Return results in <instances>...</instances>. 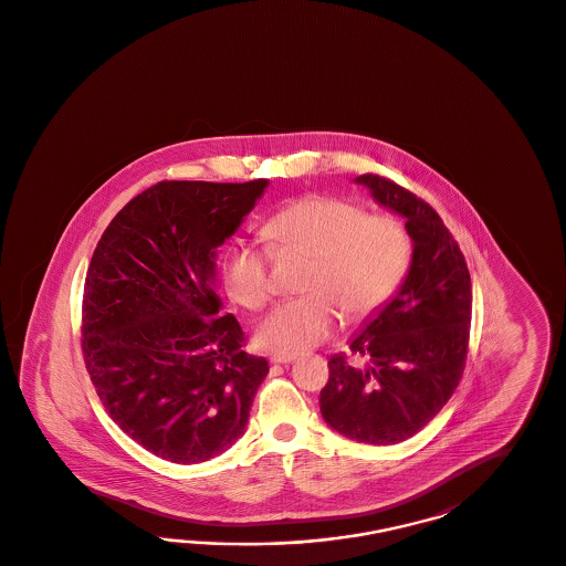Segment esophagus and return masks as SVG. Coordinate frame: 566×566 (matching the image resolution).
Returning <instances> with one entry per match:
<instances>
[{
	"label": "esophagus",
	"instance_id": "obj_1",
	"mask_svg": "<svg viewBox=\"0 0 566 566\" xmlns=\"http://www.w3.org/2000/svg\"><path fill=\"white\" fill-rule=\"evenodd\" d=\"M296 359H298V355H296V353H273L272 357H270V361H272V364H282V366L293 364Z\"/></svg>",
	"mask_w": 566,
	"mask_h": 566
}]
</instances>
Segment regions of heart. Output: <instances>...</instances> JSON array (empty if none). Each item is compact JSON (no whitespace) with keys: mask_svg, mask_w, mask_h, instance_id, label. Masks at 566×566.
Wrapping results in <instances>:
<instances>
[{"mask_svg":"<svg viewBox=\"0 0 566 566\" xmlns=\"http://www.w3.org/2000/svg\"><path fill=\"white\" fill-rule=\"evenodd\" d=\"M277 254L315 259L307 280L312 294L280 303L254 331L261 349L301 353L324 343L340 322V310L364 319L385 307L410 272L411 238L387 214L368 217L359 205L332 196H305L265 223ZM221 282L244 310L270 303L272 254L249 240H234L221 256Z\"/></svg>","mask_w":566,"mask_h":566,"instance_id":"obj_1","label":"heart"}]
</instances>
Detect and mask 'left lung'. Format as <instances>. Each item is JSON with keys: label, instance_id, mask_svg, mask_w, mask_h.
<instances>
[{"label": "left lung", "instance_id": "8db88e82", "mask_svg": "<svg viewBox=\"0 0 566 566\" xmlns=\"http://www.w3.org/2000/svg\"><path fill=\"white\" fill-rule=\"evenodd\" d=\"M371 198L406 219L410 272L349 343L366 364L328 359L319 411L331 429L368 446L410 439L439 413L467 364L472 289L464 254L443 219L418 196L380 176L355 177Z\"/></svg>", "mask_w": 566, "mask_h": 566}]
</instances>
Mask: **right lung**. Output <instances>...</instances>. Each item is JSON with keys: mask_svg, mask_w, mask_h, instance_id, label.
Wrapping results in <instances>:
<instances>
[{"mask_svg": "<svg viewBox=\"0 0 566 566\" xmlns=\"http://www.w3.org/2000/svg\"><path fill=\"white\" fill-rule=\"evenodd\" d=\"M268 186L160 181L118 211L90 261L85 366L118 429L163 460L232 448L270 371L214 289L217 249Z\"/></svg>", "mask_w": 566, "mask_h": 566, "instance_id": "right-lung-1", "label": "right lung"}]
</instances>
